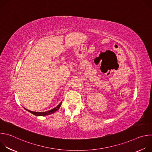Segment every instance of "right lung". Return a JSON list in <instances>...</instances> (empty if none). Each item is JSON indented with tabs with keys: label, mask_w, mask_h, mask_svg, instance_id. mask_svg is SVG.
<instances>
[{
	"label": "right lung",
	"mask_w": 152,
	"mask_h": 152,
	"mask_svg": "<svg viewBox=\"0 0 152 152\" xmlns=\"http://www.w3.org/2000/svg\"><path fill=\"white\" fill-rule=\"evenodd\" d=\"M61 104H62V102H61L57 106H56L55 107H54L53 109H52V110H49V111H48L41 112H41H33V111H29V110L26 109V108H25V107H24V108H25V109L26 111H28V112L32 113V114H34V115H37V116H45V115H48L52 114L55 113L56 111H57L59 109V107H60Z\"/></svg>",
	"instance_id": "1"
}]
</instances>
